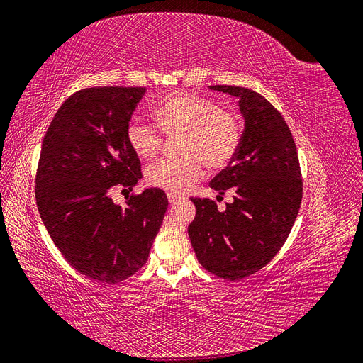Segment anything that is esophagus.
I'll use <instances>...</instances> for the list:
<instances>
[{"instance_id": "esophagus-1", "label": "esophagus", "mask_w": 363, "mask_h": 363, "mask_svg": "<svg viewBox=\"0 0 363 363\" xmlns=\"http://www.w3.org/2000/svg\"><path fill=\"white\" fill-rule=\"evenodd\" d=\"M167 199H169V202H170V205H174L177 202H179L181 200V197L179 196H177V194H173V193H167Z\"/></svg>"}]
</instances>
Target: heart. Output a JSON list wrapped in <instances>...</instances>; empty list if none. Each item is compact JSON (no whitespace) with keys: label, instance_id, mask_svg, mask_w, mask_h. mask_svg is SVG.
Returning <instances> with one entry per match:
<instances>
[{"label":"heart","instance_id":"heart-1","mask_svg":"<svg viewBox=\"0 0 363 363\" xmlns=\"http://www.w3.org/2000/svg\"><path fill=\"white\" fill-rule=\"evenodd\" d=\"M158 128L166 134L182 133L181 158H166L146 172L151 185L173 194H182L209 170H221L230 163L240 143L239 118L209 99L193 92H177L154 106ZM127 140L131 150L143 160L154 158L163 138L160 131L140 119L127 125Z\"/></svg>","mask_w":363,"mask_h":363}]
</instances>
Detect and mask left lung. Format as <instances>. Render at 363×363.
<instances>
[{
  "instance_id": "8db88e82",
  "label": "left lung",
  "mask_w": 363,
  "mask_h": 363,
  "mask_svg": "<svg viewBox=\"0 0 363 363\" xmlns=\"http://www.w3.org/2000/svg\"><path fill=\"white\" fill-rule=\"evenodd\" d=\"M209 89L239 100L245 128L230 166L211 181L220 194L230 190L233 202L218 211L213 200L191 199L189 236L206 271L236 281L260 271L284 245L301 208V167L287 123L263 96L229 85Z\"/></svg>"
}]
</instances>
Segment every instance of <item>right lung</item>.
<instances>
[{"label":"right lung","instance_id":"add662e5","mask_svg":"<svg viewBox=\"0 0 363 363\" xmlns=\"http://www.w3.org/2000/svg\"><path fill=\"white\" fill-rule=\"evenodd\" d=\"M145 88L99 86L67 99L45 134L35 200L62 257L80 274L115 284L146 263L167 211L160 189L113 203L115 185L133 190L140 160L127 125Z\"/></svg>","mask_w":363,"mask_h":363}]
</instances>
